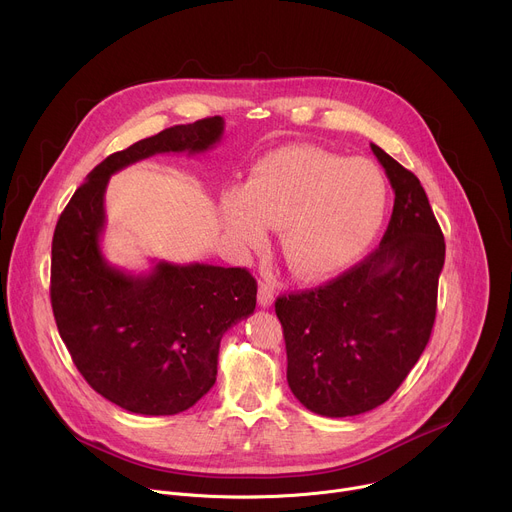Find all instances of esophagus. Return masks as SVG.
Masks as SVG:
<instances>
[{
	"label": "esophagus",
	"instance_id": "34e87169",
	"mask_svg": "<svg viewBox=\"0 0 512 512\" xmlns=\"http://www.w3.org/2000/svg\"><path fill=\"white\" fill-rule=\"evenodd\" d=\"M257 298H259V304H261L263 308H269V306L273 304V288H271L269 284L261 282V284H259V294H257Z\"/></svg>",
	"mask_w": 512,
	"mask_h": 512
}]
</instances>
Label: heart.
Instances as JSON below:
<instances>
[{"label":"heart","instance_id":"1","mask_svg":"<svg viewBox=\"0 0 512 512\" xmlns=\"http://www.w3.org/2000/svg\"><path fill=\"white\" fill-rule=\"evenodd\" d=\"M386 202V179L376 163L284 147L253 165L245 185L224 196L222 212L241 245H259L269 226H282L286 265L300 277H322L349 265L376 239Z\"/></svg>","mask_w":512,"mask_h":512}]
</instances>
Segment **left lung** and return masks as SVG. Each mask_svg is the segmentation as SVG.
Returning a JSON list of instances; mask_svg holds the SVG:
<instances>
[{"mask_svg": "<svg viewBox=\"0 0 512 512\" xmlns=\"http://www.w3.org/2000/svg\"><path fill=\"white\" fill-rule=\"evenodd\" d=\"M394 210L378 249L329 284L275 300L288 386L312 412L341 418L384 404L425 351L445 241L418 177L371 145Z\"/></svg>", "mask_w": 512, "mask_h": 512, "instance_id": "left-lung-1", "label": "left lung"}]
</instances>
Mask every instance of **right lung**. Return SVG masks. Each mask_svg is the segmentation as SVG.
Returning a JSON list of instances; mask_svg holds the SVG:
<instances>
[{
	"label": "right lung",
	"instance_id": "obj_1",
	"mask_svg": "<svg viewBox=\"0 0 512 512\" xmlns=\"http://www.w3.org/2000/svg\"><path fill=\"white\" fill-rule=\"evenodd\" d=\"M220 116L179 124L106 157L59 216L51 259L57 329L85 382L124 410L149 416L194 406L216 382L222 335L253 314L245 267L159 261L149 273L112 267L100 249L110 175L157 153H204Z\"/></svg>",
	"mask_w": 512,
	"mask_h": 512
}]
</instances>
